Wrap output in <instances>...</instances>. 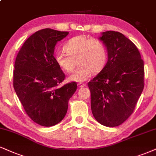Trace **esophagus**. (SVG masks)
Here are the masks:
<instances>
[{
  "label": "esophagus",
  "mask_w": 156,
  "mask_h": 156,
  "mask_svg": "<svg viewBox=\"0 0 156 156\" xmlns=\"http://www.w3.org/2000/svg\"><path fill=\"white\" fill-rule=\"evenodd\" d=\"M78 87L83 88V87H85L86 85L85 83H78Z\"/></svg>",
  "instance_id": "1"
}]
</instances>
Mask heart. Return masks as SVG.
Masks as SVG:
<instances>
[{
    "label": "heart",
    "mask_w": 156,
    "mask_h": 156,
    "mask_svg": "<svg viewBox=\"0 0 156 156\" xmlns=\"http://www.w3.org/2000/svg\"><path fill=\"white\" fill-rule=\"evenodd\" d=\"M64 52H57L54 56L56 63L63 71L71 73L74 70L76 60L79 66L70 76L73 81L83 82L92 73H99L105 66L108 50L104 42L98 38L85 35L73 37L64 46Z\"/></svg>",
    "instance_id": "obj_1"
}]
</instances>
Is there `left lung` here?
<instances>
[{"label": "left lung", "instance_id": "8db88e82", "mask_svg": "<svg viewBox=\"0 0 156 156\" xmlns=\"http://www.w3.org/2000/svg\"><path fill=\"white\" fill-rule=\"evenodd\" d=\"M99 40L108 50V62L89 82L91 108L103 126H118L132 114L144 89V62L136 46L119 32L106 31Z\"/></svg>", "mask_w": 156, "mask_h": 156}]
</instances>
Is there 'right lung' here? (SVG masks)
Instances as JSON below:
<instances>
[{"label": "right lung", "instance_id": "add662e5", "mask_svg": "<svg viewBox=\"0 0 156 156\" xmlns=\"http://www.w3.org/2000/svg\"><path fill=\"white\" fill-rule=\"evenodd\" d=\"M68 34L50 28L35 32L24 43L15 60V92L27 115L43 126H52L64 119L69 99L77 89L76 82L59 86L65 75L54 57L57 43Z\"/></svg>", "mask_w": 156, "mask_h": 156}]
</instances>
